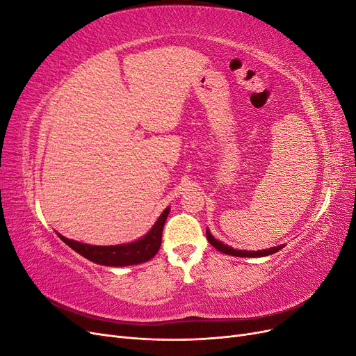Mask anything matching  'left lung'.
I'll return each instance as SVG.
<instances>
[{"instance_id":"1","label":"left lung","mask_w":356,"mask_h":356,"mask_svg":"<svg viewBox=\"0 0 356 356\" xmlns=\"http://www.w3.org/2000/svg\"><path fill=\"white\" fill-rule=\"evenodd\" d=\"M207 238H208V242L213 248H217L218 251L227 254V255H234V257H250V258H252V257H266V255H272V254H275L277 251H281L282 248H284V245H277V246L268 248V250H263V251H242V250L239 251V250H234V248L224 245L222 242L215 239L209 230H207Z\"/></svg>"}]
</instances>
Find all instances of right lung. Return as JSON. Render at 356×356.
Segmentation results:
<instances>
[{
  "mask_svg": "<svg viewBox=\"0 0 356 356\" xmlns=\"http://www.w3.org/2000/svg\"><path fill=\"white\" fill-rule=\"evenodd\" d=\"M169 208H166L156 224L152 227L144 238L138 239L131 243L124 245H110V246H98V245H88L77 241H72L58 233L59 238L65 242L75 252H79L88 260L102 264V266H113V267H123L132 264L145 263L159 252L161 245V232L169 215Z\"/></svg>",
  "mask_w": 356,
  "mask_h": 356,
  "instance_id": "1",
  "label": "right lung"
}]
</instances>
